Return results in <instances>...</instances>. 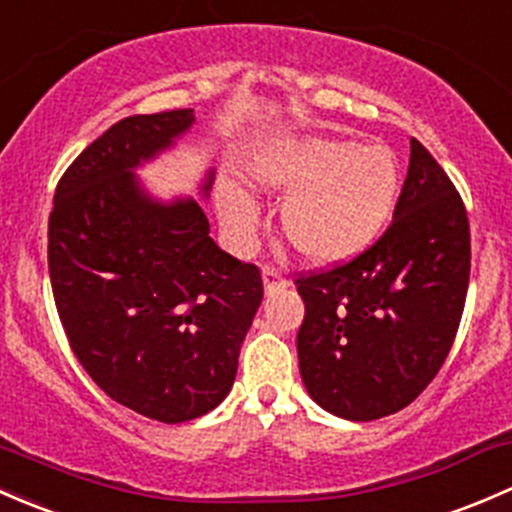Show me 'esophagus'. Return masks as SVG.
<instances>
[{
    "label": "esophagus",
    "mask_w": 512,
    "mask_h": 512,
    "mask_svg": "<svg viewBox=\"0 0 512 512\" xmlns=\"http://www.w3.org/2000/svg\"><path fill=\"white\" fill-rule=\"evenodd\" d=\"M261 278H263V291H266V295L278 293L281 288H286V283H288L286 278H283V273L273 266H263Z\"/></svg>",
    "instance_id": "34e87169"
}]
</instances>
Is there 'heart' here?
<instances>
[{"instance_id":"obj_1","label":"heart","mask_w":512,"mask_h":512,"mask_svg":"<svg viewBox=\"0 0 512 512\" xmlns=\"http://www.w3.org/2000/svg\"><path fill=\"white\" fill-rule=\"evenodd\" d=\"M261 189L288 197L281 221L288 244L318 266L362 256L389 226L399 194L392 150L310 135L263 147L249 167ZM219 219L239 246L254 239L258 207L234 184L217 189Z\"/></svg>"}]
</instances>
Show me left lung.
Here are the masks:
<instances>
[{"label": "left lung", "mask_w": 512, "mask_h": 512, "mask_svg": "<svg viewBox=\"0 0 512 512\" xmlns=\"http://www.w3.org/2000/svg\"><path fill=\"white\" fill-rule=\"evenodd\" d=\"M471 273L461 197L412 140L409 172L382 239L333 271L298 278L305 318L298 365L325 412L389 416L426 389L449 355Z\"/></svg>", "instance_id": "8db88e82"}]
</instances>
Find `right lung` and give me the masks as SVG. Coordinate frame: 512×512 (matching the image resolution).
Listing matches in <instances>:
<instances>
[{"label": "right lung", "mask_w": 512, "mask_h": 512, "mask_svg": "<svg viewBox=\"0 0 512 512\" xmlns=\"http://www.w3.org/2000/svg\"><path fill=\"white\" fill-rule=\"evenodd\" d=\"M194 123L192 108L115 123L68 167L49 217L71 350L110 399L165 424L224 402L263 298L258 268L214 244L197 199H160L135 175ZM212 184L209 167L199 197Z\"/></svg>", "instance_id": "add662e5"}]
</instances>
